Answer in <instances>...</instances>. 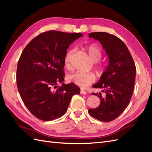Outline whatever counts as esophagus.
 I'll list each match as a JSON object with an SVG mask.
<instances>
[{
  "label": "esophagus",
  "mask_w": 152,
  "mask_h": 152,
  "mask_svg": "<svg viewBox=\"0 0 152 152\" xmlns=\"http://www.w3.org/2000/svg\"><path fill=\"white\" fill-rule=\"evenodd\" d=\"M80 94L86 95V94H87V93H86V92L84 90H83V89H81V90H80Z\"/></svg>",
  "instance_id": "obj_1"
}]
</instances>
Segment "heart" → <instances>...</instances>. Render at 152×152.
I'll list each match as a JSON object with an SVG mask.
<instances>
[{"label":"heart","instance_id":"1","mask_svg":"<svg viewBox=\"0 0 152 152\" xmlns=\"http://www.w3.org/2000/svg\"><path fill=\"white\" fill-rule=\"evenodd\" d=\"M86 50L88 53L91 59L93 62H97L102 58V53L99 49L93 44L87 45L86 48ZM73 53V50H69L66 53L65 56V65L67 69H70V58ZM99 71H101V68L97 67ZM68 79L70 82H73L75 84L85 87L93 83L96 80V75L93 72H77L68 77Z\"/></svg>","mask_w":152,"mask_h":152}]
</instances>
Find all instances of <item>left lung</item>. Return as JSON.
Masks as SVG:
<instances>
[{
	"instance_id": "obj_1",
	"label": "left lung",
	"mask_w": 152,
	"mask_h": 152,
	"mask_svg": "<svg viewBox=\"0 0 152 152\" xmlns=\"http://www.w3.org/2000/svg\"><path fill=\"white\" fill-rule=\"evenodd\" d=\"M89 38L98 40L108 57V65L99 80L93 86L102 89V93H93L99 97L98 108L89 109L93 117L110 122L124 112L131 99L136 77V66L128 48L122 40L107 32H93Z\"/></svg>"
}]
</instances>
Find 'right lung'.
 Segmentation results:
<instances>
[{
  "label": "right lung",
  "instance_id": "add662e5",
  "mask_svg": "<svg viewBox=\"0 0 152 152\" xmlns=\"http://www.w3.org/2000/svg\"><path fill=\"white\" fill-rule=\"evenodd\" d=\"M80 37V33L50 30L37 36L23 50L16 72L18 89L26 108L40 120L61 117L72 96L80 94L75 84L63 81L66 50Z\"/></svg>",
  "mask_w": 152,
  "mask_h": 152
}]
</instances>
